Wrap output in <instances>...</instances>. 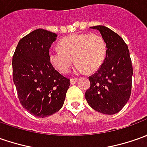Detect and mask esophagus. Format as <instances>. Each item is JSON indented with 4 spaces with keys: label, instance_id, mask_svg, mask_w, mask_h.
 I'll list each match as a JSON object with an SVG mask.
<instances>
[{
    "label": "esophagus",
    "instance_id": "esophagus-1",
    "mask_svg": "<svg viewBox=\"0 0 147 147\" xmlns=\"http://www.w3.org/2000/svg\"><path fill=\"white\" fill-rule=\"evenodd\" d=\"M77 80H78V79L77 78H71V80H70V81H71V84H74L76 83Z\"/></svg>",
    "mask_w": 147,
    "mask_h": 147
}]
</instances>
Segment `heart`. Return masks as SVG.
<instances>
[{
	"mask_svg": "<svg viewBox=\"0 0 147 147\" xmlns=\"http://www.w3.org/2000/svg\"><path fill=\"white\" fill-rule=\"evenodd\" d=\"M60 48L50 49L49 58L61 73H67L74 60L76 71L93 73L102 65L107 55V44L98 34H75L62 39Z\"/></svg>",
	"mask_w": 147,
	"mask_h": 147,
	"instance_id": "heart-1",
	"label": "heart"
}]
</instances>
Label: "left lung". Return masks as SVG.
Listing matches in <instances>:
<instances>
[{
  "instance_id": "obj_1",
  "label": "left lung",
  "mask_w": 147,
  "mask_h": 147,
  "mask_svg": "<svg viewBox=\"0 0 147 147\" xmlns=\"http://www.w3.org/2000/svg\"><path fill=\"white\" fill-rule=\"evenodd\" d=\"M98 30L107 44V55L98 71L89 76L90 87L85 99L96 111L106 115L119 112L129 101L132 89L133 67L128 45L117 33L105 26Z\"/></svg>"
}]
</instances>
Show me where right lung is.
<instances>
[{
  "instance_id": "right-lung-1",
  "label": "right lung",
  "mask_w": 147,
  "mask_h": 147,
  "mask_svg": "<svg viewBox=\"0 0 147 147\" xmlns=\"http://www.w3.org/2000/svg\"><path fill=\"white\" fill-rule=\"evenodd\" d=\"M57 35L36 29L21 39L12 60L13 80L20 103L33 115L44 118L63 106L70 80L53 68L49 49Z\"/></svg>"
}]
</instances>
